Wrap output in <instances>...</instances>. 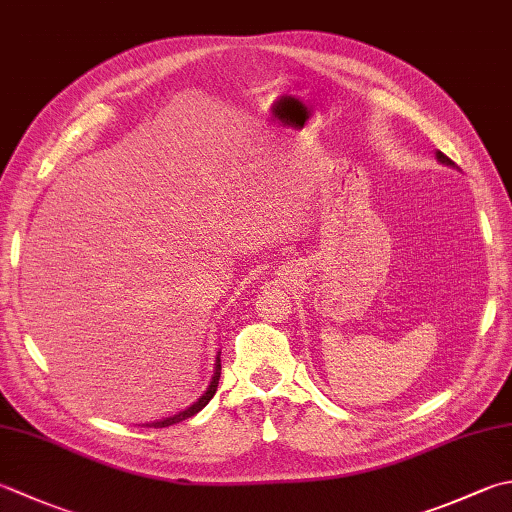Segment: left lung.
Instances as JSON below:
<instances>
[{
    "label": "left lung",
    "instance_id": "1",
    "mask_svg": "<svg viewBox=\"0 0 512 512\" xmlns=\"http://www.w3.org/2000/svg\"><path fill=\"white\" fill-rule=\"evenodd\" d=\"M437 159H439V162H442V164H446V166H455V162H450V159H448L444 153H439V150H437Z\"/></svg>",
    "mask_w": 512,
    "mask_h": 512
}]
</instances>
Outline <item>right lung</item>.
I'll return each instance as SVG.
<instances>
[{
    "mask_svg": "<svg viewBox=\"0 0 512 512\" xmlns=\"http://www.w3.org/2000/svg\"><path fill=\"white\" fill-rule=\"evenodd\" d=\"M219 375H222V364H219V357H217V362H215V375H213V382H210V386L206 388V393L197 399V402L193 404V406H188L186 410H182V413H177V415H173V417H166V419H162V422H153V424H146V426H155V428H166V426H173V424H179V422H184V419H188V417H193V415H197L199 410H202L210 399H213V395L217 393V384H219Z\"/></svg>",
    "mask_w": 512,
    "mask_h": 512,
    "instance_id": "obj_1",
    "label": "right lung"
}]
</instances>
